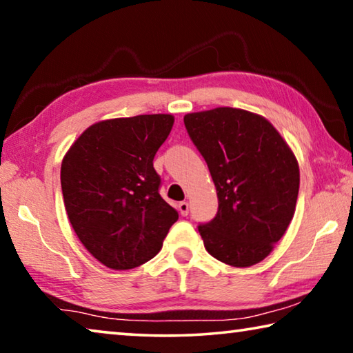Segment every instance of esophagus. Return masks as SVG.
I'll return each instance as SVG.
<instances>
[{
    "instance_id": "1",
    "label": "esophagus",
    "mask_w": 353,
    "mask_h": 353,
    "mask_svg": "<svg viewBox=\"0 0 353 353\" xmlns=\"http://www.w3.org/2000/svg\"><path fill=\"white\" fill-rule=\"evenodd\" d=\"M179 212H181V214L182 216H187L188 214V212H190V205H188V202H181V204H179Z\"/></svg>"
}]
</instances>
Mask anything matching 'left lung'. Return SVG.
<instances>
[{
  "label": "left lung",
  "mask_w": 353,
  "mask_h": 353,
  "mask_svg": "<svg viewBox=\"0 0 353 353\" xmlns=\"http://www.w3.org/2000/svg\"><path fill=\"white\" fill-rule=\"evenodd\" d=\"M183 123L218 193L216 216L198 225L207 252L225 265L252 266L271 254L294 214V154L268 119L241 109L188 113Z\"/></svg>",
  "instance_id": "8db88e82"
}]
</instances>
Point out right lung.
<instances>
[{
  "instance_id": "add662e5",
  "label": "right lung",
  "mask_w": 353,
  "mask_h": 353,
  "mask_svg": "<svg viewBox=\"0 0 353 353\" xmlns=\"http://www.w3.org/2000/svg\"><path fill=\"white\" fill-rule=\"evenodd\" d=\"M174 117L99 121L63 157V204L77 238L112 270H132L159 254L179 213L160 196L154 155Z\"/></svg>"
}]
</instances>
